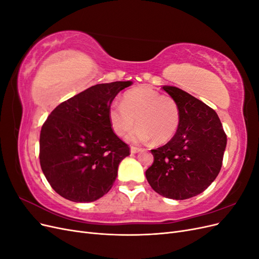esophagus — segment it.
<instances>
[{"mask_svg": "<svg viewBox=\"0 0 259 259\" xmlns=\"http://www.w3.org/2000/svg\"><path fill=\"white\" fill-rule=\"evenodd\" d=\"M140 151V149L138 147H135V146H132L131 147V152L132 153H137Z\"/></svg>", "mask_w": 259, "mask_h": 259, "instance_id": "esophagus-1", "label": "esophagus"}]
</instances>
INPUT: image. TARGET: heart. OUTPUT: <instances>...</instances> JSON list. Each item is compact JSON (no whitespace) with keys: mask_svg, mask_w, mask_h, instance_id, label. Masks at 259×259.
<instances>
[{"mask_svg":"<svg viewBox=\"0 0 259 259\" xmlns=\"http://www.w3.org/2000/svg\"><path fill=\"white\" fill-rule=\"evenodd\" d=\"M111 128L123 136L136 123L127 138L133 143L165 144L175 136L180 124V110L176 100L148 86L127 91L122 103H113L108 111Z\"/></svg>","mask_w":259,"mask_h":259,"instance_id":"1","label":"heart"}]
</instances>
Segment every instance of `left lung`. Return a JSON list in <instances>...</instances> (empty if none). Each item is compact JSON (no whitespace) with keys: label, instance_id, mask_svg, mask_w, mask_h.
I'll return each instance as SVG.
<instances>
[{"label":"left lung","instance_id":"left-lung-1","mask_svg":"<svg viewBox=\"0 0 259 259\" xmlns=\"http://www.w3.org/2000/svg\"><path fill=\"white\" fill-rule=\"evenodd\" d=\"M178 104L180 124L175 136L152 149L146 177L152 189L174 200L204 191L222 168L227 135L217 113L198 98L175 86L162 88Z\"/></svg>","mask_w":259,"mask_h":259}]
</instances>
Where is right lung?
<instances>
[{"label": "right lung", "instance_id": "1", "mask_svg": "<svg viewBox=\"0 0 259 259\" xmlns=\"http://www.w3.org/2000/svg\"><path fill=\"white\" fill-rule=\"evenodd\" d=\"M131 81L94 85L58 105L40 134V164L51 187L73 202H93L114 183L131 148L111 128L108 111Z\"/></svg>", "mask_w": 259, "mask_h": 259}]
</instances>
